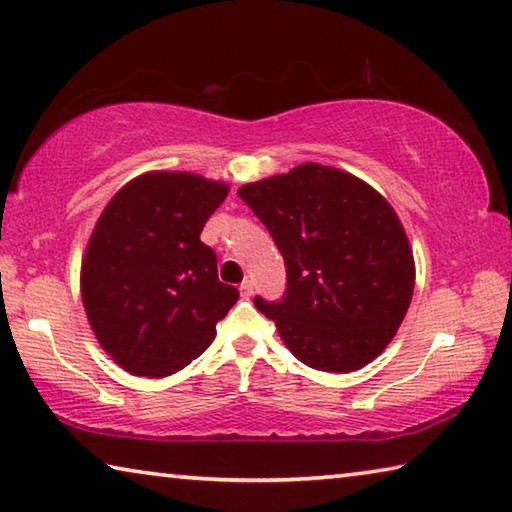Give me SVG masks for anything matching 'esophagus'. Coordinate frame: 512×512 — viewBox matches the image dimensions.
<instances>
[{"instance_id":"esophagus-1","label":"esophagus","mask_w":512,"mask_h":512,"mask_svg":"<svg viewBox=\"0 0 512 512\" xmlns=\"http://www.w3.org/2000/svg\"><path fill=\"white\" fill-rule=\"evenodd\" d=\"M239 291H241V296H244V298H250V296H253V291H255V284H253V280H244V282H241Z\"/></svg>"}]
</instances>
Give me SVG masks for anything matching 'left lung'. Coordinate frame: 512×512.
<instances>
[{"instance_id": "obj_1", "label": "left lung", "mask_w": 512, "mask_h": 512, "mask_svg": "<svg viewBox=\"0 0 512 512\" xmlns=\"http://www.w3.org/2000/svg\"><path fill=\"white\" fill-rule=\"evenodd\" d=\"M287 266L277 302L255 298L293 357L352 372L393 341L411 305L415 264L400 219L352 173L307 162L237 192Z\"/></svg>"}]
</instances>
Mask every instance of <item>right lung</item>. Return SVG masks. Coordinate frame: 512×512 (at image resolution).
<instances>
[{"label":"right lung","instance_id":"add662e5","mask_svg":"<svg viewBox=\"0 0 512 512\" xmlns=\"http://www.w3.org/2000/svg\"><path fill=\"white\" fill-rule=\"evenodd\" d=\"M230 187L187 171H151L110 198L81 266L92 332L137 377H169L201 357L239 300L219 282L205 221Z\"/></svg>","mask_w":512,"mask_h":512}]
</instances>
